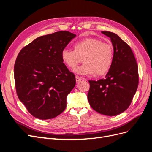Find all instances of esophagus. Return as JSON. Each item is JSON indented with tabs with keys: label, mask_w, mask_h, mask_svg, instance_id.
<instances>
[{
	"label": "esophagus",
	"mask_w": 152,
	"mask_h": 152,
	"mask_svg": "<svg viewBox=\"0 0 152 152\" xmlns=\"http://www.w3.org/2000/svg\"><path fill=\"white\" fill-rule=\"evenodd\" d=\"M75 79H76V82H79L80 81L82 80V78L80 77H79V76H77H77L75 77Z\"/></svg>",
	"instance_id": "esophagus-1"
}]
</instances>
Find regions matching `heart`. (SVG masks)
Listing matches in <instances>:
<instances>
[{"label": "heart", "mask_w": 152, "mask_h": 152, "mask_svg": "<svg viewBox=\"0 0 152 152\" xmlns=\"http://www.w3.org/2000/svg\"><path fill=\"white\" fill-rule=\"evenodd\" d=\"M62 61L70 69H75L83 60V65L75 72L80 75L102 76L107 73L113 61L112 44L96 38H86L73 44V50L64 49L61 53Z\"/></svg>", "instance_id": "heart-1"}]
</instances>
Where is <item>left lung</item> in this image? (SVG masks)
Returning a JSON list of instances; mask_svg holds the SVG:
<instances>
[{"mask_svg":"<svg viewBox=\"0 0 152 152\" xmlns=\"http://www.w3.org/2000/svg\"><path fill=\"white\" fill-rule=\"evenodd\" d=\"M102 33L110 38L113 61L105 79L89 80L87 99L93 110L107 116L124 112L132 102L138 86V67L131 48L113 32Z\"/></svg>","mask_w":152,"mask_h":152,"instance_id":"1","label":"left lung"}]
</instances>
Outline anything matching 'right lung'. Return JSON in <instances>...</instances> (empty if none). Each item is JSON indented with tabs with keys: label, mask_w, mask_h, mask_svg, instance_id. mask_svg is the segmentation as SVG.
Returning <instances> with one entry per match:
<instances>
[{
	"label": "right lung",
	"mask_w": 152,
	"mask_h": 152,
	"mask_svg": "<svg viewBox=\"0 0 152 152\" xmlns=\"http://www.w3.org/2000/svg\"><path fill=\"white\" fill-rule=\"evenodd\" d=\"M75 37L68 31L40 36L18 54L14 68L16 93L34 117L46 120L65 110L76 81L61 53Z\"/></svg>",
	"instance_id": "right-lung-1"
}]
</instances>
